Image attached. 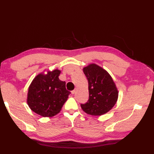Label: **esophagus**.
I'll return each mask as SVG.
<instances>
[{"instance_id": "34e87169", "label": "esophagus", "mask_w": 154, "mask_h": 154, "mask_svg": "<svg viewBox=\"0 0 154 154\" xmlns=\"http://www.w3.org/2000/svg\"><path fill=\"white\" fill-rule=\"evenodd\" d=\"M75 92H76V89L72 91H71V94H74L75 93Z\"/></svg>"}]
</instances>
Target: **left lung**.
I'll use <instances>...</instances> for the list:
<instances>
[{
	"label": "left lung",
	"mask_w": 154,
	"mask_h": 154,
	"mask_svg": "<svg viewBox=\"0 0 154 154\" xmlns=\"http://www.w3.org/2000/svg\"><path fill=\"white\" fill-rule=\"evenodd\" d=\"M89 83V97L87 103L81 104V109L90 115L100 116L115 105L119 97L116 85L110 74L95 63L83 68Z\"/></svg>",
	"instance_id": "left-lung-1"
}]
</instances>
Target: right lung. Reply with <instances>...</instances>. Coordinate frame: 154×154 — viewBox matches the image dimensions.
Here are the masks:
<instances>
[{
	"mask_svg": "<svg viewBox=\"0 0 154 154\" xmlns=\"http://www.w3.org/2000/svg\"><path fill=\"white\" fill-rule=\"evenodd\" d=\"M61 71L40 73L28 88L27 103L30 109L43 117H51L60 112L71 93L65 82L59 79Z\"/></svg>",
	"mask_w": 154,
	"mask_h": 154,
	"instance_id": "add662e5",
	"label": "right lung"
}]
</instances>
